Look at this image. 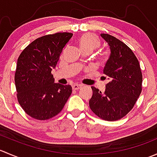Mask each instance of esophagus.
<instances>
[{
  "label": "esophagus",
  "mask_w": 157,
  "mask_h": 157,
  "mask_svg": "<svg viewBox=\"0 0 157 157\" xmlns=\"http://www.w3.org/2000/svg\"><path fill=\"white\" fill-rule=\"evenodd\" d=\"M82 87V85L81 84H73L72 85V88L73 90H80V88Z\"/></svg>",
  "instance_id": "1"
}]
</instances>
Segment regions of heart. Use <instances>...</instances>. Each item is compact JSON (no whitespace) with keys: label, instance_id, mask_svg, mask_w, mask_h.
<instances>
[{"label":"heart","instance_id":"obj_1","mask_svg":"<svg viewBox=\"0 0 157 157\" xmlns=\"http://www.w3.org/2000/svg\"><path fill=\"white\" fill-rule=\"evenodd\" d=\"M78 44L80 49L83 52L90 51L93 52L94 49L97 48L100 45L99 39L92 33H84L81 35L78 39Z\"/></svg>","mask_w":157,"mask_h":157}]
</instances>
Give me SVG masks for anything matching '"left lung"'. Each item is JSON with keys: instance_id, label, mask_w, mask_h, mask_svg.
Instances as JSON below:
<instances>
[{"instance_id": "left-lung-1", "label": "left lung", "mask_w": 157, "mask_h": 157, "mask_svg": "<svg viewBox=\"0 0 157 157\" xmlns=\"http://www.w3.org/2000/svg\"><path fill=\"white\" fill-rule=\"evenodd\" d=\"M110 48L103 69L109 80L103 93L92 86L89 101L91 110L106 121L121 119L132 109L142 90V74L138 60L124 42L109 34H101Z\"/></svg>"}]
</instances>
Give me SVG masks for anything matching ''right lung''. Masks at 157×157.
<instances>
[{
	"instance_id": "1",
	"label": "right lung",
	"mask_w": 157,
	"mask_h": 157,
	"mask_svg": "<svg viewBox=\"0 0 157 157\" xmlns=\"http://www.w3.org/2000/svg\"><path fill=\"white\" fill-rule=\"evenodd\" d=\"M72 36L58 33L42 36L19 56L14 77L17 99L32 118L45 120L57 115L72 93L71 85L55 83L51 73Z\"/></svg>"
}]
</instances>
